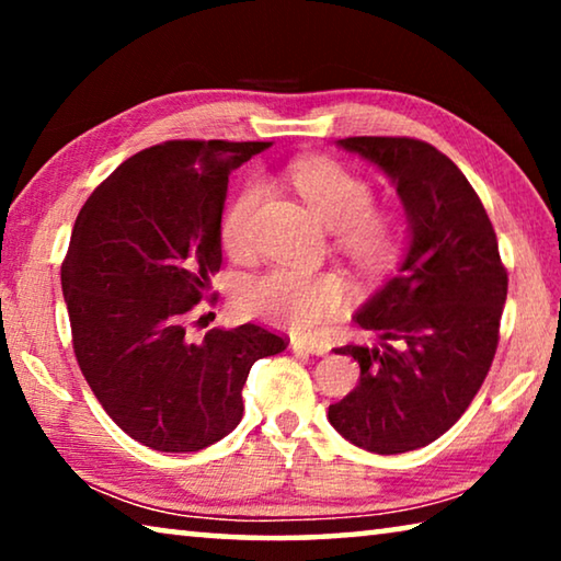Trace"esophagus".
Segmentation results:
<instances>
[{"label": "esophagus", "mask_w": 561, "mask_h": 561, "mask_svg": "<svg viewBox=\"0 0 561 561\" xmlns=\"http://www.w3.org/2000/svg\"><path fill=\"white\" fill-rule=\"evenodd\" d=\"M289 348L294 354H304V356H327L329 354V346L327 344H309V341H297L294 339Z\"/></svg>", "instance_id": "34e87169"}]
</instances>
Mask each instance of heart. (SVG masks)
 <instances>
[{"label": "heart", "instance_id": "heart-1", "mask_svg": "<svg viewBox=\"0 0 561 561\" xmlns=\"http://www.w3.org/2000/svg\"><path fill=\"white\" fill-rule=\"evenodd\" d=\"M291 183L321 222L336 230V240L351 257L368 267L391 260L401 227L396 215L376 207L374 190L364 178L334 160H301L291 170ZM264 195L260 180H250L227 203L220 237L230 252H244L252 242V222ZM346 301V287L336 274H307L272 270L244 284L242 304L252 317L287 327L299 334L314 331Z\"/></svg>", "mask_w": 561, "mask_h": 561}]
</instances>
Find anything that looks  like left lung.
Returning <instances> with one entry per match:
<instances>
[{
	"mask_svg": "<svg viewBox=\"0 0 561 561\" xmlns=\"http://www.w3.org/2000/svg\"><path fill=\"white\" fill-rule=\"evenodd\" d=\"M371 160L401 195L411 244L396 277L354 321L378 346L346 344L358 386L329 405V423L368 453L423 448L468 411L495 358L507 270L497 234L468 178L425 140L356 136L336 140Z\"/></svg>",
	"mask_w": 561,
	"mask_h": 561,
	"instance_id": "left-lung-1",
	"label": "left lung"
}]
</instances>
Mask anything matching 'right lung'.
Returning a JSON list of instances; mask_svg holds the SVG:
<instances>
[{
  "label": "right lung",
  "instance_id": "1",
  "mask_svg": "<svg viewBox=\"0 0 561 561\" xmlns=\"http://www.w3.org/2000/svg\"><path fill=\"white\" fill-rule=\"evenodd\" d=\"M270 146L146 148L93 190L73 222L61 289L76 360L111 421L153 450L222 440L242 421L254 360L287 348L257 324L210 329L203 341L185 334L195 309L217 301L227 175Z\"/></svg>",
  "mask_w": 561,
  "mask_h": 561
}]
</instances>
